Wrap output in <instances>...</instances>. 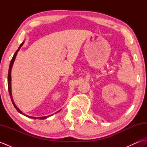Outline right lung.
<instances>
[{"label":"right lung","mask_w":147,"mask_h":147,"mask_svg":"<svg viewBox=\"0 0 147 147\" xmlns=\"http://www.w3.org/2000/svg\"><path fill=\"white\" fill-rule=\"evenodd\" d=\"M24 43V42L23 43H21V44L20 45V47H19L18 49L17 50V51L15 52L14 55H13V57H12V59H11V63H10V65H9V72H8V80H7V82H8V90H9V95H10V97H11V101L12 102V104H13L14 107L16 108V109L18 111V112H20V114H23L24 115H25V116L26 117H30V118H32V119H47L48 117L49 116H51V115H49V116H43V117H32V116H29V115H27L26 114H24L23 112L21 111V110L20 109H19L18 107H16V105H15L14 102L13 101V100H12V93H11V69H12V65H13L14 64V62L15 61V59H16V55L18 54V51H20V49H21V47H22V45H23ZM60 111H59L58 112H59Z\"/></svg>","instance_id":"1"}]
</instances>
